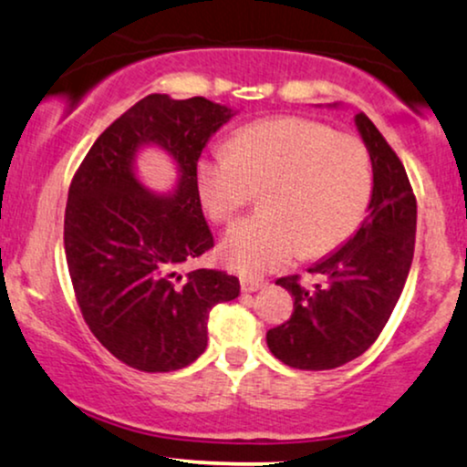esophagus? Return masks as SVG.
I'll return each mask as SVG.
<instances>
[{"label": "esophagus", "instance_id": "1", "mask_svg": "<svg viewBox=\"0 0 467 467\" xmlns=\"http://www.w3.org/2000/svg\"><path fill=\"white\" fill-rule=\"evenodd\" d=\"M265 287V283H261V280H252V278H241V291L244 294H254V291Z\"/></svg>", "mask_w": 467, "mask_h": 467}]
</instances>
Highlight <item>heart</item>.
Listing matches in <instances>:
<instances>
[{
  "mask_svg": "<svg viewBox=\"0 0 467 467\" xmlns=\"http://www.w3.org/2000/svg\"><path fill=\"white\" fill-rule=\"evenodd\" d=\"M206 215L226 222L265 191L263 217L241 219L219 241V258L244 276L280 272L294 258L324 256L355 233L372 195L365 145L324 123L280 117L252 123L230 151L195 170Z\"/></svg>",
  "mask_w": 467,
  "mask_h": 467,
  "instance_id": "heart-1",
  "label": "heart"
}]
</instances>
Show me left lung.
Returning a JSON list of instances; mask_svg holds the SVG:
<instances>
[{
  "instance_id": "1",
  "label": "left lung",
  "mask_w": 467,
  "mask_h": 467,
  "mask_svg": "<svg viewBox=\"0 0 467 467\" xmlns=\"http://www.w3.org/2000/svg\"><path fill=\"white\" fill-rule=\"evenodd\" d=\"M355 126L372 161L368 217L308 267L322 285L305 289L297 276L276 280L294 296V316L269 330L267 348L289 368L333 369L361 357L385 328L411 269L418 209L407 171L365 112H357Z\"/></svg>"
}]
</instances>
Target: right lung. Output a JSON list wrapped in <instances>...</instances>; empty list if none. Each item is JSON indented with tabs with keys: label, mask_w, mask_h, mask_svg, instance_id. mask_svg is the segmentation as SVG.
Listing matches in <instances>:
<instances>
[{
	"label": "right lung",
	"mask_w": 467,
	"mask_h": 467,
	"mask_svg": "<svg viewBox=\"0 0 467 467\" xmlns=\"http://www.w3.org/2000/svg\"><path fill=\"white\" fill-rule=\"evenodd\" d=\"M237 110L206 98L154 93L99 134L73 176L65 254L84 322L112 357L141 372H171L206 350L209 313L239 296L215 269L178 272L213 248L195 170L202 150ZM148 147L177 167L170 192L138 176Z\"/></svg>",
	"instance_id": "right-lung-1"
}]
</instances>
